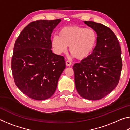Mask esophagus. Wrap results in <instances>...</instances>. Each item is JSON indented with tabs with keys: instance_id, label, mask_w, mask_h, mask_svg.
Segmentation results:
<instances>
[{
	"instance_id": "34e87169",
	"label": "esophagus",
	"mask_w": 130,
	"mask_h": 130,
	"mask_svg": "<svg viewBox=\"0 0 130 130\" xmlns=\"http://www.w3.org/2000/svg\"><path fill=\"white\" fill-rule=\"evenodd\" d=\"M65 63H66V65L68 66V67H69V66H70V65H72L71 62H70L69 61H66Z\"/></svg>"
}]
</instances>
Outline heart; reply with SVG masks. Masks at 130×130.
Listing matches in <instances>:
<instances>
[{"instance_id": "1", "label": "heart", "mask_w": 130, "mask_h": 130, "mask_svg": "<svg viewBox=\"0 0 130 130\" xmlns=\"http://www.w3.org/2000/svg\"><path fill=\"white\" fill-rule=\"evenodd\" d=\"M97 41L98 35L93 28L70 26L61 28L58 36L53 37L51 43L56 54L64 53L69 46L72 57L81 60L88 58L93 53Z\"/></svg>"}]
</instances>
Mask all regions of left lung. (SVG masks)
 Wrapping results in <instances>:
<instances>
[{
  "instance_id": "obj_1",
  "label": "left lung",
  "mask_w": 130,
  "mask_h": 130,
  "mask_svg": "<svg viewBox=\"0 0 130 130\" xmlns=\"http://www.w3.org/2000/svg\"><path fill=\"white\" fill-rule=\"evenodd\" d=\"M85 25L96 31L98 41L93 53L73 65L77 91L82 98L99 100L117 86L122 69L121 48L109 27L92 21Z\"/></svg>"
}]
</instances>
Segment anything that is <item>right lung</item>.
<instances>
[{"label": "right lung", "mask_w": 130, "mask_h": 130, "mask_svg": "<svg viewBox=\"0 0 130 130\" xmlns=\"http://www.w3.org/2000/svg\"><path fill=\"white\" fill-rule=\"evenodd\" d=\"M61 21L32 22L15 41L11 60L13 77L17 87L32 99L50 98L65 68L64 57L51 49V34Z\"/></svg>", "instance_id": "obj_1"}]
</instances>
